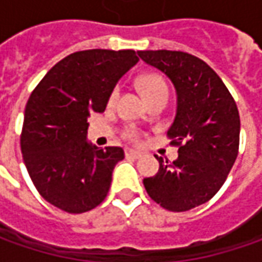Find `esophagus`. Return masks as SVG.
<instances>
[{
	"mask_svg": "<svg viewBox=\"0 0 262 262\" xmlns=\"http://www.w3.org/2000/svg\"><path fill=\"white\" fill-rule=\"evenodd\" d=\"M125 156L131 157V159H140V157L143 156V153L141 151H137V150H133V148H126Z\"/></svg>",
	"mask_w": 262,
	"mask_h": 262,
	"instance_id": "obj_1",
	"label": "esophagus"
}]
</instances>
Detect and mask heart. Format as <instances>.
<instances>
[{"label": "heart", "mask_w": 262, "mask_h": 262, "mask_svg": "<svg viewBox=\"0 0 262 262\" xmlns=\"http://www.w3.org/2000/svg\"><path fill=\"white\" fill-rule=\"evenodd\" d=\"M138 87L140 90L143 92V95L146 96L147 100L150 99H155V97H160V96H165L167 97V86L165 83V80L157 74H144L138 78ZM116 97H118V89H115L112 93H111V102H114ZM128 138H136V131L134 129H128L125 134Z\"/></svg>", "instance_id": "heart-1"}]
</instances>
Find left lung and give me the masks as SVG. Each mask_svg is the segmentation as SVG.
Returning a JSON list of instances; mask_svg holds the SVG:
<instances>
[{"label": "left lung", "instance_id": "1", "mask_svg": "<svg viewBox=\"0 0 262 262\" xmlns=\"http://www.w3.org/2000/svg\"><path fill=\"white\" fill-rule=\"evenodd\" d=\"M140 58L173 83L178 106L167 131L178 159L163 160L143 181L147 194L169 211H188L216 195L239 150L241 119L235 99L216 71L181 51H138Z\"/></svg>", "mask_w": 262, "mask_h": 262}]
</instances>
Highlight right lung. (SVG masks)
Returning a JSON list of instances; mask_svg holds the SVG:
<instances>
[{"label":"right lung","instance_id":"obj_1","mask_svg":"<svg viewBox=\"0 0 262 262\" xmlns=\"http://www.w3.org/2000/svg\"><path fill=\"white\" fill-rule=\"evenodd\" d=\"M137 62L131 49L74 52L52 67L29 97L21 155L37 192L59 210L86 213L107 195L124 150L87 143V118L105 111L116 83Z\"/></svg>","mask_w":262,"mask_h":262}]
</instances>
